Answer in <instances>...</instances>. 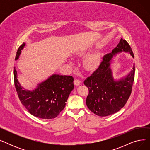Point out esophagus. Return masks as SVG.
<instances>
[{
  "label": "esophagus",
  "instance_id": "34e87169",
  "mask_svg": "<svg viewBox=\"0 0 150 150\" xmlns=\"http://www.w3.org/2000/svg\"><path fill=\"white\" fill-rule=\"evenodd\" d=\"M74 84L75 86H79L80 84H81V81L80 80H78V79H76L74 80Z\"/></svg>",
  "mask_w": 150,
  "mask_h": 150
}]
</instances>
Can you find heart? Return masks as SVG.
I'll return each instance as SVG.
<instances>
[{"mask_svg": "<svg viewBox=\"0 0 150 150\" xmlns=\"http://www.w3.org/2000/svg\"><path fill=\"white\" fill-rule=\"evenodd\" d=\"M86 51L83 50L81 51L78 54L83 56L86 54ZM100 61V55L98 53H93L89 54L85 58L83 62V65L86 69L88 70H92L95 69L99 62Z\"/></svg>", "mask_w": 150, "mask_h": 150, "instance_id": "b5f03b06", "label": "heart"}]
</instances>
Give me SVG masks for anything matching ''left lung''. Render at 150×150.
<instances>
[{
    "label": "left lung",
    "mask_w": 150,
    "mask_h": 150,
    "mask_svg": "<svg viewBox=\"0 0 150 150\" xmlns=\"http://www.w3.org/2000/svg\"><path fill=\"white\" fill-rule=\"evenodd\" d=\"M134 54L128 43L121 38L112 52L103 57L98 69L84 81L89 89L86 105L97 115L105 117L114 114L125 106L132 91L134 80L135 66L127 74L115 79L111 67L112 59L120 53Z\"/></svg>",
    "instance_id": "obj_1"
}]
</instances>
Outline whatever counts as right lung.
I'll return each mask as SVG.
<instances>
[{
    "label": "right lung",
    "instance_id": "obj_1",
    "mask_svg": "<svg viewBox=\"0 0 150 150\" xmlns=\"http://www.w3.org/2000/svg\"><path fill=\"white\" fill-rule=\"evenodd\" d=\"M25 43L18 50L15 60L19 59ZM14 85L22 104L35 117L43 119L57 117L66 106L70 93L74 88L72 76L53 74L30 91L22 87L18 79L17 71L14 70Z\"/></svg>",
    "mask_w": 150,
    "mask_h": 150
}]
</instances>
